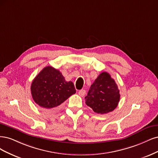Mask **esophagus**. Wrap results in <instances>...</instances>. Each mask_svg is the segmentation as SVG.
I'll return each mask as SVG.
<instances>
[{
	"label": "esophagus",
	"mask_w": 158,
	"mask_h": 158,
	"mask_svg": "<svg viewBox=\"0 0 158 158\" xmlns=\"http://www.w3.org/2000/svg\"><path fill=\"white\" fill-rule=\"evenodd\" d=\"M78 94H79V95L80 96H84V95L86 94V91H85V90H84V89H81V90H80L79 91Z\"/></svg>",
	"instance_id": "esophagus-1"
}]
</instances>
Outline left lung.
I'll return each instance as SVG.
<instances>
[{
  "instance_id": "1",
  "label": "left lung",
  "mask_w": 158,
  "mask_h": 158,
  "mask_svg": "<svg viewBox=\"0 0 158 158\" xmlns=\"http://www.w3.org/2000/svg\"><path fill=\"white\" fill-rule=\"evenodd\" d=\"M85 99L86 104L95 113L107 114L118 106L120 100L119 90L114 79L104 72L95 79Z\"/></svg>"
}]
</instances>
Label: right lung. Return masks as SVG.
I'll return each mask as SVG.
<instances>
[{"instance_id":"1","label":"right lung","mask_w":158,"mask_h":158,"mask_svg":"<svg viewBox=\"0 0 158 158\" xmlns=\"http://www.w3.org/2000/svg\"><path fill=\"white\" fill-rule=\"evenodd\" d=\"M31 91L35 102L47 110L58 108L76 93L72 81H66L62 73L51 66L43 68L35 77Z\"/></svg>"}]
</instances>
